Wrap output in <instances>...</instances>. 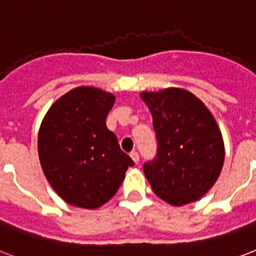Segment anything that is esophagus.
<instances>
[{"mask_svg": "<svg viewBox=\"0 0 256 256\" xmlns=\"http://www.w3.org/2000/svg\"><path fill=\"white\" fill-rule=\"evenodd\" d=\"M130 157H132V160H133L136 164H138V162H140V154H138L137 152H132L130 153Z\"/></svg>", "mask_w": 256, "mask_h": 256, "instance_id": "esophagus-1", "label": "esophagus"}]
</instances>
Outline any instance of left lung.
<instances>
[{
	"mask_svg": "<svg viewBox=\"0 0 256 256\" xmlns=\"http://www.w3.org/2000/svg\"><path fill=\"white\" fill-rule=\"evenodd\" d=\"M152 114L157 156L144 166L153 192L174 206L196 202L218 179L225 158L222 134L213 114L182 88L141 92Z\"/></svg>",
	"mask_w": 256,
	"mask_h": 256,
	"instance_id": "1",
	"label": "left lung"
}]
</instances>
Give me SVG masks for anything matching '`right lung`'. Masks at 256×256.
I'll return each instance as SVG.
<instances>
[{"instance_id":"add662e5","label":"right lung","mask_w":256,"mask_h":256,"mask_svg":"<svg viewBox=\"0 0 256 256\" xmlns=\"http://www.w3.org/2000/svg\"><path fill=\"white\" fill-rule=\"evenodd\" d=\"M115 96L77 86L60 96L42 120L38 153L42 170L69 205L98 209L108 202L134 162L119 148L106 118Z\"/></svg>"}]
</instances>
